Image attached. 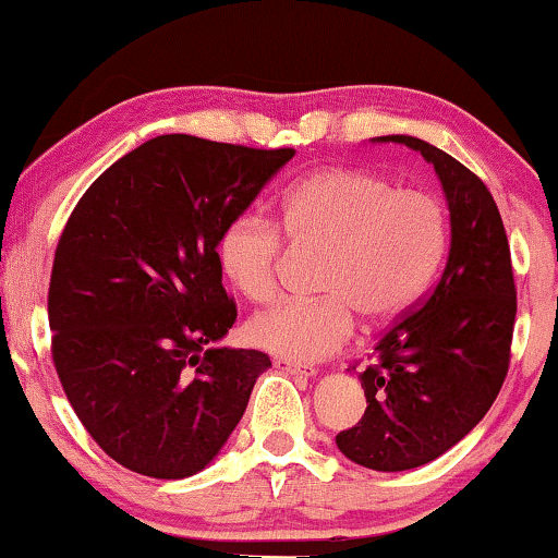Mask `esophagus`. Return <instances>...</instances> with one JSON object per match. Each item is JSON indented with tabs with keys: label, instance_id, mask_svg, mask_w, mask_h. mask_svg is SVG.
Instances as JSON below:
<instances>
[{
	"label": "esophagus",
	"instance_id": "esophagus-1",
	"mask_svg": "<svg viewBox=\"0 0 558 558\" xmlns=\"http://www.w3.org/2000/svg\"><path fill=\"white\" fill-rule=\"evenodd\" d=\"M274 365H277L279 371L292 373V376H304V378H312L317 373L315 368H312V365H304V363H296V361H287V357H277V361H274Z\"/></svg>",
	"mask_w": 558,
	"mask_h": 558
}]
</instances>
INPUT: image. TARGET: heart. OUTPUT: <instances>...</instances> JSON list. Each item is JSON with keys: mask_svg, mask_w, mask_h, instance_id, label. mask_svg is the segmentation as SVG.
Instances as JSON below:
<instances>
[{"mask_svg": "<svg viewBox=\"0 0 558 558\" xmlns=\"http://www.w3.org/2000/svg\"><path fill=\"white\" fill-rule=\"evenodd\" d=\"M281 226L302 251H323L315 300L258 312L246 332L256 348L296 363L335 355L355 315L384 325L429 284L447 248V216L424 190H396L376 172L327 167L296 182L281 201ZM226 277L251 302L279 292L284 235L258 210L231 218L218 241Z\"/></svg>", "mask_w": 558, "mask_h": 558, "instance_id": "1", "label": "heart"}]
</instances>
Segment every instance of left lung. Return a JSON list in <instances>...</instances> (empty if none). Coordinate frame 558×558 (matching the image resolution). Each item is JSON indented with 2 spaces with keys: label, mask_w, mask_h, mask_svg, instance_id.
<instances>
[{
  "label": "left lung",
  "mask_w": 558,
  "mask_h": 558,
  "mask_svg": "<svg viewBox=\"0 0 558 558\" xmlns=\"http://www.w3.org/2000/svg\"><path fill=\"white\" fill-rule=\"evenodd\" d=\"M378 142L407 144L434 165L452 231L437 284L380 335L357 376L368 403L363 418L335 437L355 464L401 472L452 449L498 399L518 304L508 235L485 182L416 136Z\"/></svg>",
  "instance_id": "1"
}]
</instances>
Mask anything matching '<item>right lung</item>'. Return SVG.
Masks as SVG:
<instances>
[{
  "mask_svg": "<svg viewBox=\"0 0 558 558\" xmlns=\"http://www.w3.org/2000/svg\"><path fill=\"white\" fill-rule=\"evenodd\" d=\"M294 157L190 134L144 142L90 185L52 262V363L75 416L126 470L201 472L241 422L262 350L216 348L235 323L218 241Z\"/></svg>",
  "mask_w": 558,
  "mask_h": 558,
  "instance_id": "1",
  "label": "right lung"
}]
</instances>
